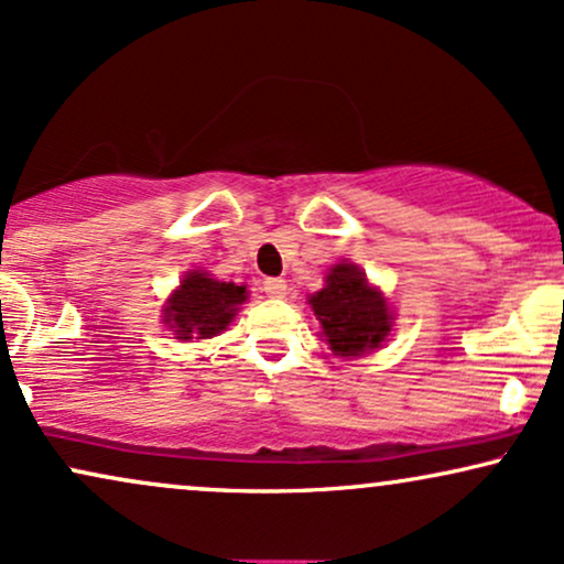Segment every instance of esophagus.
I'll list each match as a JSON object with an SVG mask.
<instances>
[{"instance_id": "obj_1", "label": "esophagus", "mask_w": 564, "mask_h": 564, "mask_svg": "<svg viewBox=\"0 0 564 564\" xmlns=\"http://www.w3.org/2000/svg\"><path fill=\"white\" fill-rule=\"evenodd\" d=\"M263 293L269 297H284L288 295V284H284V280H280V276H269V280L263 282Z\"/></svg>"}]
</instances>
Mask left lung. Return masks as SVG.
Returning <instances> with one entry per match:
<instances>
[{
	"label": "left lung",
	"mask_w": 564,
	"mask_h": 564,
	"mask_svg": "<svg viewBox=\"0 0 564 564\" xmlns=\"http://www.w3.org/2000/svg\"><path fill=\"white\" fill-rule=\"evenodd\" d=\"M326 284L308 295V305L322 324V337L339 358H358L384 343L392 329V311L379 288L352 263L326 271Z\"/></svg>",
	"instance_id": "obj_1"
}]
</instances>
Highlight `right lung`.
I'll return each instance as SVG.
<instances>
[{
    "label": "right lung",
    "mask_w": 564,
    "mask_h": 564,
    "mask_svg": "<svg viewBox=\"0 0 564 564\" xmlns=\"http://www.w3.org/2000/svg\"><path fill=\"white\" fill-rule=\"evenodd\" d=\"M248 301L246 284L219 282L208 271H187L180 288L166 297L162 322L183 343L208 339L225 332Z\"/></svg>",
    "instance_id": "1"
}]
</instances>
